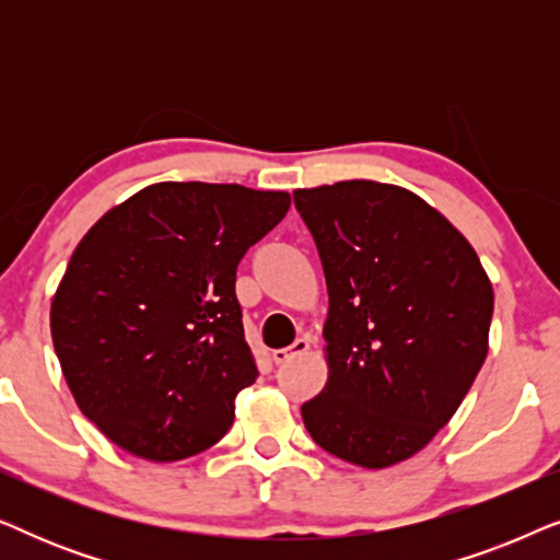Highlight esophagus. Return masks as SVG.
I'll return each mask as SVG.
<instances>
[{
  "label": "esophagus",
  "instance_id": "34e87169",
  "mask_svg": "<svg viewBox=\"0 0 560 560\" xmlns=\"http://www.w3.org/2000/svg\"><path fill=\"white\" fill-rule=\"evenodd\" d=\"M308 347H311V341L305 339V336H301V339H295L293 343H290V347H285V349H275V351H272V362H275V364H285V362H290V359H293V357L305 354V351H308Z\"/></svg>",
  "mask_w": 560,
  "mask_h": 560
}]
</instances>
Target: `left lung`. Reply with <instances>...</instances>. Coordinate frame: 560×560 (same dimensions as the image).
Here are the masks:
<instances>
[{
  "label": "left lung",
  "instance_id": "obj_1",
  "mask_svg": "<svg viewBox=\"0 0 560 560\" xmlns=\"http://www.w3.org/2000/svg\"><path fill=\"white\" fill-rule=\"evenodd\" d=\"M293 198L328 288V382L303 423L336 458L385 469L428 446L477 380L492 282L466 236L412 190L341 180Z\"/></svg>",
  "mask_w": 560,
  "mask_h": 560
}]
</instances>
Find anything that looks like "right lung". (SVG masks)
<instances>
[{"mask_svg": "<svg viewBox=\"0 0 560 560\" xmlns=\"http://www.w3.org/2000/svg\"><path fill=\"white\" fill-rule=\"evenodd\" d=\"M290 209L285 190L155 183L106 211L50 305L60 370L83 416L148 462L211 448L257 380L236 265Z\"/></svg>", "mask_w": 560, "mask_h": 560, "instance_id": "add662e5", "label": "right lung"}]
</instances>
